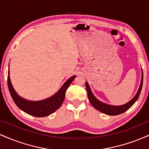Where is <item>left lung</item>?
Instances as JSON below:
<instances>
[{"label":"left lung","instance_id":"1","mask_svg":"<svg viewBox=\"0 0 149 149\" xmlns=\"http://www.w3.org/2000/svg\"><path fill=\"white\" fill-rule=\"evenodd\" d=\"M86 84V89L87 92H88V96L90 102L91 104L93 106L95 109H96L97 110L100 111V112L103 113L107 114V115L109 116H116L119 115V114L123 113L125 111L128 110V109L130 108L134 104L136 101L139 98L140 92L141 91V88H142V85H143V71L141 69V83H140L139 88L138 89V91L136 92V94L135 95V96L133 97L130 101L127 102V103L123 104V105L120 106H115V105H111V104H108L104 102H101L100 100H99L95 95L92 93L91 88H90V85H89L88 82L85 83Z\"/></svg>","mask_w":149,"mask_h":149}]
</instances>
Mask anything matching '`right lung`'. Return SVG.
<instances>
[{
  "mask_svg": "<svg viewBox=\"0 0 149 149\" xmlns=\"http://www.w3.org/2000/svg\"><path fill=\"white\" fill-rule=\"evenodd\" d=\"M76 76H73L64 83L54 95L40 101L27 100L20 97L17 93L12 85L10 78V69L8 70V85L12 98L17 107L24 112L36 117H45L57 111L62 104L65 98V93Z\"/></svg>",
  "mask_w": 149,
  "mask_h": 149,
  "instance_id": "add662e5",
  "label": "right lung"
}]
</instances>
